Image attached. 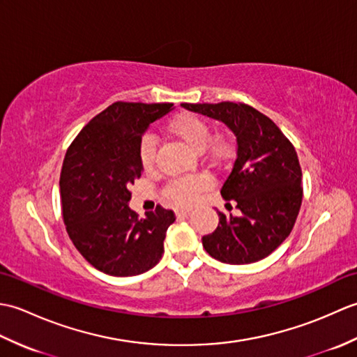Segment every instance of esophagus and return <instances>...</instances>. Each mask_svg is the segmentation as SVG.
Returning <instances> with one entry per match:
<instances>
[{
    "instance_id": "esophagus-1",
    "label": "esophagus",
    "mask_w": 357,
    "mask_h": 357,
    "mask_svg": "<svg viewBox=\"0 0 357 357\" xmlns=\"http://www.w3.org/2000/svg\"><path fill=\"white\" fill-rule=\"evenodd\" d=\"M190 213H192L190 210H176L178 218H187V216H190Z\"/></svg>"
}]
</instances>
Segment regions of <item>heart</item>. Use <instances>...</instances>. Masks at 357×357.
Masks as SVG:
<instances>
[{"label": "heart", "instance_id": "b5f03b06", "mask_svg": "<svg viewBox=\"0 0 357 357\" xmlns=\"http://www.w3.org/2000/svg\"><path fill=\"white\" fill-rule=\"evenodd\" d=\"M167 128L173 136H176L185 146L196 151L206 150L211 138L208 123L204 118L195 115V113H183V115L174 116ZM210 147L215 155H222L227 150V144L224 139L216 138L210 142ZM139 159L146 170H150L155 165L156 139L151 135H144V138L141 139ZM208 184L210 181L206 176L174 179L165 187V196L178 206H192L198 199L199 192Z\"/></svg>", "mask_w": 357, "mask_h": 357}]
</instances>
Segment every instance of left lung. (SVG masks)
Segmentation results:
<instances>
[{
	"label": "left lung",
	"mask_w": 357,
	"mask_h": 357,
	"mask_svg": "<svg viewBox=\"0 0 357 357\" xmlns=\"http://www.w3.org/2000/svg\"><path fill=\"white\" fill-rule=\"evenodd\" d=\"M183 107L222 121L236 136V159L221 195L227 206L236 202L241 215L218 211L219 224L202 238L204 248L224 264L264 259L291 233L302 204V172L293 144L247 104L185 102Z\"/></svg>",
	"instance_id": "left-lung-1"
}]
</instances>
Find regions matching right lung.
I'll list each match as a JSON object with an SVG mask.
<instances>
[{"instance_id":"add662e5","label":"right lung","mask_w":357,"mask_h":357,"mask_svg":"<svg viewBox=\"0 0 357 357\" xmlns=\"http://www.w3.org/2000/svg\"><path fill=\"white\" fill-rule=\"evenodd\" d=\"M172 107L113 102L67 149L59 178L66 230L86 261L105 275H141L162 257L167 229L176 218L161 206L138 218L128 207V188L142 173V135Z\"/></svg>"}]
</instances>
